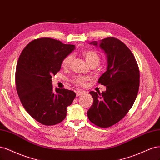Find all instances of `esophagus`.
<instances>
[{"mask_svg": "<svg viewBox=\"0 0 160 160\" xmlns=\"http://www.w3.org/2000/svg\"><path fill=\"white\" fill-rule=\"evenodd\" d=\"M76 96H80L82 94H83V93H84V91H83V90H80L76 91Z\"/></svg>", "mask_w": 160, "mask_h": 160, "instance_id": "34e87169", "label": "esophagus"}]
</instances>
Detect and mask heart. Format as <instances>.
Listing matches in <instances>:
<instances>
[{"label":"heart","instance_id":"b5f03b06","mask_svg":"<svg viewBox=\"0 0 160 160\" xmlns=\"http://www.w3.org/2000/svg\"><path fill=\"white\" fill-rule=\"evenodd\" d=\"M82 55L83 56L86 62L88 65L95 64L98 65L100 63V56L95 51L93 50H84L82 52ZM72 59V56L68 55L63 59L62 62V66L63 68H68L70 65ZM86 78L84 76H76L73 78L72 82L76 85H82L84 84V82L86 81Z\"/></svg>","mask_w":160,"mask_h":160}]
</instances>
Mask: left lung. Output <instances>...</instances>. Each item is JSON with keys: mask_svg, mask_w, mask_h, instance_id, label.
Segmentation results:
<instances>
[{"mask_svg": "<svg viewBox=\"0 0 160 160\" xmlns=\"http://www.w3.org/2000/svg\"><path fill=\"white\" fill-rule=\"evenodd\" d=\"M90 44L99 46L106 54V71L98 83L106 86V90L90 92L94 102L87 114L95 125L108 128L121 120L133 106L140 85V71L134 56L120 40L106 38Z\"/></svg>", "mask_w": 160, "mask_h": 160, "instance_id": "obj_1", "label": "left lung"}]
</instances>
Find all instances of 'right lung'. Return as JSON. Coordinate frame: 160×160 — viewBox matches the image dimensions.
I'll return each mask as SVG.
<instances>
[{
    "instance_id": "add662e5",
    "label": "right lung",
    "mask_w": 160,
    "mask_h": 160,
    "mask_svg": "<svg viewBox=\"0 0 160 160\" xmlns=\"http://www.w3.org/2000/svg\"><path fill=\"white\" fill-rule=\"evenodd\" d=\"M74 49V45L42 38L30 42L19 56L15 74L18 95L27 112L43 125L63 121L67 107L76 97L73 91L57 88L54 90L52 84V76Z\"/></svg>"
}]
</instances>
